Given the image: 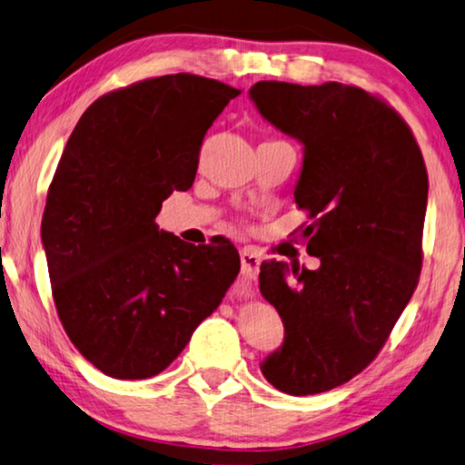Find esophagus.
<instances>
[{
  "mask_svg": "<svg viewBox=\"0 0 465 465\" xmlns=\"http://www.w3.org/2000/svg\"><path fill=\"white\" fill-rule=\"evenodd\" d=\"M240 259H242V275L250 282H254L259 277V269H261V254L256 252L254 248H242L240 250Z\"/></svg>",
  "mask_w": 465,
  "mask_h": 465,
  "instance_id": "esophagus-1",
  "label": "esophagus"
}]
</instances>
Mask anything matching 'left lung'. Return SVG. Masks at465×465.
<instances>
[{
	"mask_svg": "<svg viewBox=\"0 0 465 465\" xmlns=\"http://www.w3.org/2000/svg\"><path fill=\"white\" fill-rule=\"evenodd\" d=\"M248 94L302 144L293 201L314 219L304 235L321 261L261 264L285 327L261 372L283 393H322L372 362L416 290L429 175L408 124L362 88L261 80Z\"/></svg>",
	"mask_w": 465,
	"mask_h": 465,
	"instance_id": "obj_1",
	"label": "left lung"
}]
</instances>
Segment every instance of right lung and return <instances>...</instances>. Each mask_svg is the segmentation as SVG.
Listing matches in <instances>:
<instances>
[{
  "instance_id": "1",
  "label": "right lung",
  "mask_w": 465,
  "mask_h": 465,
  "mask_svg": "<svg viewBox=\"0 0 465 465\" xmlns=\"http://www.w3.org/2000/svg\"><path fill=\"white\" fill-rule=\"evenodd\" d=\"M240 93L194 74L143 80L94 101L68 138L41 240L65 333L107 377L165 371L238 277L230 240L188 244L154 217L193 188L206 130Z\"/></svg>"
}]
</instances>
